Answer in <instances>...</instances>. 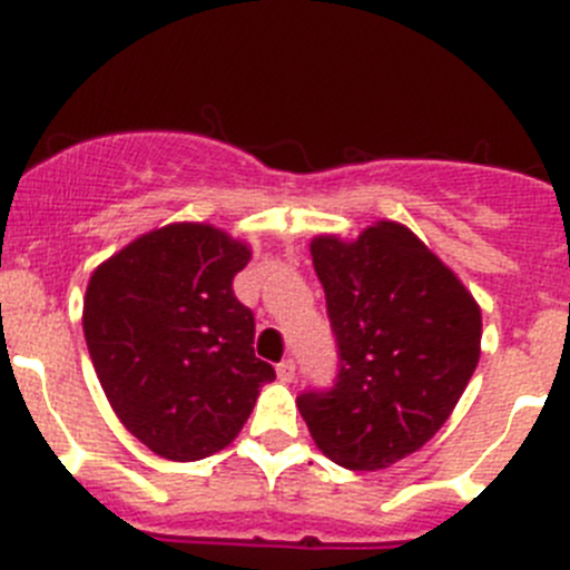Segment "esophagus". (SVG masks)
<instances>
[{
  "label": "esophagus",
  "mask_w": 570,
  "mask_h": 570,
  "mask_svg": "<svg viewBox=\"0 0 570 570\" xmlns=\"http://www.w3.org/2000/svg\"><path fill=\"white\" fill-rule=\"evenodd\" d=\"M275 372H278L281 381H284V383H292V381H295V361H292V358H284V361H281L278 366H275Z\"/></svg>",
  "instance_id": "1"
}]
</instances>
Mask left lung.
I'll use <instances>...</instances> for the list:
<instances>
[{"label": "left lung", "mask_w": 570, "mask_h": 570, "mask_svg": "<svg viewBox=\"0 0 570 570\" xmlns=\"http://www.w3.org/2000/svg\"><path fill=\"white\" fill-rule=\"evenodd\" d=\"M336 336V381L297 396L314 444L353 471L386 469L450 419L480 361L474 297L428 245L381 220L312 243Z\"/></svg>", "instance_id": "left-lung-1"}]
</instances>
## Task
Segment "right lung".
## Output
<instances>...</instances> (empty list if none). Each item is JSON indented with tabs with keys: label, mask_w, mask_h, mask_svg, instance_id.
<instances>
[{
	"label": "right lung",
	"mask_w": 570,
	"mask_h": 570,
	"mask_svg": "<svg viewBox=\"0 0 570 570\" xmlns=\"http://www.w3.org/2000/svg\"><path fill=\"white\" fill-rule=\"evenodd\" d=\"M248 245L174 223L101 264L85 295V342L109 405L168 461L232 444L275 370L253 353L256 320L234 295Z\"/></svg>",
	"instance_id": "1"
}]
</instances>
